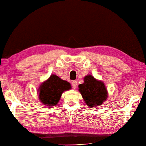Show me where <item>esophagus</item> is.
Listing matches in <instances>:
<instances>
[{
  "label": "esophagus",
  "instance_id": "obj_1",
  "mask_svg": "<svg viewBox=\"0 0 146 146\" xmlns=\"http://www.w3.org/2000/svg\"><path fill=\"white\" fill-rule=\"evenodd\" d=\"M77 82L76 80H73L72 82V86L74 89H75V88L77 87Z\"/></svg>",
  "mask_w": 146,
  "mask_h": 146
}]
</instances>
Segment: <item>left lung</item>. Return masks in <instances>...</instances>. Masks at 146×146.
Returning a JSON list of instances; mask_svg holds the SVG:
<instances>
[{
    "label": "left lung",
    "mask_w": 146,
    "mask_h": 146,
    "mask_svg": "<svg viewBox=\"0 0 146 146\" xmlns=\"http://www.w3.org/2000/svg\"><path fill=\"white\" fill-rule=\"evenodd\" d=\"M84 82L79 85V91L85 104L89 108L97 107L108 97V92L103 82L95 79L91 75L84 77Z\"/></svg>",
    "instance_id": "8db88e82"
}]
</instances>
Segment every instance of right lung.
<instances>
[{
	"mask_svg": "<svg viewBox=\"0 0 146 146\" xmlns=\"http://www.w3.org/2000/svg\"><path fill=\"white\" fill-rule=\"evenodd\" d=\"M71 88L70 84L52 74L39 88V99L42 104L48 106L58 104L62 94Z\"/></svg>",
	"mask_w": 146,
	"mask_h": 146,
	"instance_id": "obj_1",
	"label": "right lung"
}]
</instances>
